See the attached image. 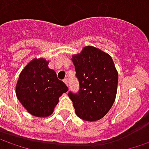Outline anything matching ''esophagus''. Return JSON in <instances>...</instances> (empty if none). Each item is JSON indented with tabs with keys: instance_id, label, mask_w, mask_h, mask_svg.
Masks as SVG:
<instances>
[{
	"instance_id": "1",
	"label": "esophagus",
	"mask_w": 149,
	"mask_h": 149,
	"mask_svg": "<svg viewBox=\"0 0 149 149\" xmlns=\"http://www.w3.org/2000/svg\"><path fill=\"white\" fill-rule=\"evenodd\" d=\"M64 82H65V84L69 87V84H68V79H64Z\"/></svg>"
}]
</instances>
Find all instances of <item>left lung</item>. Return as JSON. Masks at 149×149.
Here are the masks:
<instances>
[{"mask_svg": "<svg viewBox=\"0 0 149 149\" xmlns=\"http://www.w3.org/2000/svg\"><path fill=\"white\" fill-rule=\"evenodd\" d=\"M79 89L69 92L78 117L96 121L104 117L115 100L118 75L109 54L93 46L72 56Z\"/></svg>", "mask_w": 149, "mask_h": 149, "instance_id": "left-lung-1", "label": "left lung"}]
</instances>
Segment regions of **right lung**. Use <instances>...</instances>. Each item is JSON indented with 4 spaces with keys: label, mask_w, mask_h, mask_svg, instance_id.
<instances>
[{
    "label": "right lung",
    "mask_w": 149,
    "mask_h": 149,
    "mask_svg": "<svg viewBox=\"0 0 149 149\" xmlns=\"http://www.w3.org/2000/svg\"><path fill=\"white\" fill-rule=\"evenodd\" d=\"M48 64L49 61L42 58L31 60L20 74L15 87L20 104L36 117L50 115L59 98L69 89Z\"/></svg>",
    "instance_id": "1"
}]
</instances>
